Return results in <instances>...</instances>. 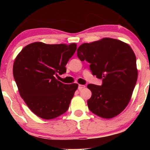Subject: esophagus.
<instances>
[{"label": "esophagus", "mask_w": 150, "mask_h": 150, "mask_svg": "<svg viewBox=\"0 0 150 150\" xmlns=\"http://www.w3.org/2000/svg\"><path fill=\"white\" fill-rule=\"evenodd\" d=\"M85 88V85H79L78 86V89L79 90H82V89Z\"/></svg>", "instance_id": "esophagus-1"}]
</instances>
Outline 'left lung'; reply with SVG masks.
I'll return each instance as SVG.
<instances>
[{"label":"left lung","mask_w":150,"mask_h":150,"mask_svg":"<svg viewBox=\"0 0 150 150\" xmlns=\"http://www.w3.org/2000/svg\"><path fill=\"white\" fill-rule=\"evenodd\" d=\"M77 54L81 61L89 63L93 75L102 80V85L89 84L92 97L89 109L103 118H113L128 106L137 79L136 57L126 43L103 38L79 46Z\"/></svg>","instance_id":"1"}]
</instances>
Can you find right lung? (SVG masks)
Here are the masks:
<instances>
[{
    "mask_svg": "<svg viewBox=\"0 0 150 150\" xmlns=\"http://www.w3.org/2000/svg\"><path fill=\"white\" fill-rule=\"evenodd\" d=\"M76 44L34 42L24 47L15 58L13 76L19 93L34 114L46 120L66 112L78 85H66L55 76L66 72Z\"/></svg>",
    "mask_w": 150,
    "mask_h": 150,
    "instance_id": "add662e5",
    "label": "right lung"
}]
</instances>
